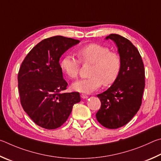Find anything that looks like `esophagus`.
Instances as JSON below:
<instances>
[{
  "label": "esophagus",
  "mask_w": 161,
  "mask_h": 161,
  "mask_svg": "<svg viewBox=\"0 0 161 161\" xmlns=\"http://www.w3.org/2000/svg\"><path fill=\"white\" fill-rule=\"evenodd\" d=\"M80 97H81V98H83V99H87V98H88V95H86L85 94H81Z\"/></svg>",
  "instance_id": "34e87169"
}]
</instances>
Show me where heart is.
<instances>
[{"label":"heart","instance_id":"heart-1","mask_svg":"<svg viewBox=\"0 0 161 161\" xmlns=\"http://www.w3.org/2000/svg\"><path fill=\"white\" fill-rule=\"evenodd\" d=\"M83 64H91V77L80 79L72 84L75 91L91 93L103 85L109 86L117 80L122 68V59L117 53L110 52L109 48L99 44H90L76 52ZM61 69L68 77L78 76L80 63L71 55H66L61 61Z\"/></svg>","mask_w":161,"mask_h":161}]
</instances>
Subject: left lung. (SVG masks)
<instances>
[{
  "label": "left lung",
  "mask_w": 161,
  "mask_h": 161,
  "mask_svg": "<svg viewBox=\"0 0 161 161\" xmlns=\"http://www.w3.org/2000/svg\"><path fill=\"white\" fill-rule=\"evenodd\" d=\"M109 39L117 45L122 68L110 88L97 95L101 107L96 118L105 127L117 129L126 125L139 111L145 88V70L139 51L129 39L116 34L106 36Z\"/></svg>",
  "instance_id": "8db88e82"
}]
</instances>
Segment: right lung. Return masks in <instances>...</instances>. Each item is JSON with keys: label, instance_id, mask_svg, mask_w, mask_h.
<instances>
[{"label": "right lung", "instance_id": "add662e5", "mask_svg": "<svg viewBox=\"0 0 161 161\" xmlns=\"http://www.w3.org/2000/svg\"><path fill=\"white\" fill-rule=\"evenodd\" d=\"M80 41L62 36L43 39L22 61L18 80L22 108L36 125L47 129L60 127L69 118L79 92H62L68 83L59 59Z\"/></svg>", "mask_w": 161, "mask_h": 161}]
</instances>
